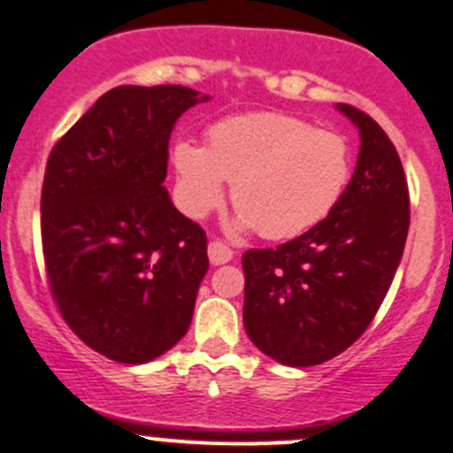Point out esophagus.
Listing matches in <instances>:
<instances>
[{"mask_svg":"<svg viewBox=\"0 0 453 453\" xmlns=\"http://www.w3.org/2000/svg\"><path fill=\"white\" fill-rule=\"evenodd\" d=\"M232 256H234V252H232L226 243H221V241H210V245H208L210 263L226 265L227 260H232Z\"/></svg>","mask_w":453,"mask_h":453,"instance_id":"obj_1","label":"esophagus"}]
</instances>
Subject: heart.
<instances>
[{
    "instance_id": "obj_1",
    "label": "heart",
    "mask_w": 453,
    "mask_h": 453,
    "mask_svg": "<svg viewBox=\"0 0 453 453\" xmlns=\"http://www.w3.org/2000/svg\"><path fill=\"white\" fill-rule=\"evenodd\" d=\"M173 166L177 201L188 217L217 210L232 181L236 226L282 241L304 234L335 210L353 175V153L335 131L289 113L258 111L214 122L205 146L177 142Z\"/></svg>"
}]
</instances>
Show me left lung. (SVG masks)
Segmentation results:
<instances>
[{
	"mask_svg": "<svg viewBox=\"0 0 453 453\" xmlns=\"http://www.w3.org/2000/svg\"><path fill=\"white\" fill-rule=\"evenodd\" d=\"M337 109L362 138L344 197L304 234L243 254L245 331L285 366H318L362 337L408 239L410 193L395 144L362 109Z\"/></svg>",
	"mask_w": 453,
	"mask_h": 453,
	"instance_id": "8db88e82",
	"label": "left lung"
}]
</instances>
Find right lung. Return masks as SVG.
<instances>
[{
	"mask_svg": "<svg viewBox=\"0 0 453 453\" xmlns=\"http://www.w3.org/2000/svg\"><path fill=\"white\" fill-rule=\"evenodd\" d=\"M208 100L181 85H120L54 144L41 190L50 291L67 326L120 364L186 335L208 239L164 188L177 118Z\"/></svg>",
	"mask_w": 453,
	"mask_h": 453,
	"instance_id": "add662e5",
	"label": "right lung"
}]
</instances>
